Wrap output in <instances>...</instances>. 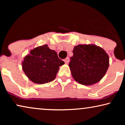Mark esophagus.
<instances>
[{
    "instance_id": "obj_1",
    "label": "esophagus",
    "mask_w": 125,
    "mask_h": 125,
    "mask_svg": "<svg viewBox=\"0 0 125 125\" xmlns=\"http://www.w3.org/2000/svg\"><path fill=\"white\" fill-rule=\"evenodd\" d=\"M69 57H67L64 60L65 63V64H68V62H69Z\"/></svg>"
}]
</instances>
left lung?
<instances>
[{
    "label": "left lung",
    "mask_w": 125,
    "mask_h": 125,
    "mask_svg": "<svg viewBox=\"0 0 125 125\" xmlns=\"http://www.w3.org/2000/svg\"><path fill=\"white\" fill-rule=\"evenodd\" d=\"M69 66L73 78L80 84L91 85L105 76L109 66V56L93 44L78 45L73 51Z\"/></svg>",
    "instance_id": "1"
}]
</instances>
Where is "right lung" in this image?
<instances>
[{"label":"right lung","mask_w":125,"mask_h":125,"mask_svg":"<svg viewBox=\"0 0 125 125\" xmlns=\"http://www.w3.org/2000/svg\"><path fill=\"white\" fill-rule=\"evenodd\" d=\"M64 63L58 57L57 52L45 44L30 51V54L24 58L22 68L31 81L43 84L54 80L59 66Z\"/></svg>","instance_id":"1"}]
</instances>
